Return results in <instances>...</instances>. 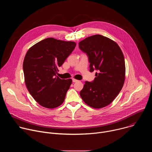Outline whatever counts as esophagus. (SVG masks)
Wrapping results in <instances>:
<instances>
[{"instance_id":"34e87169","label":"esophagus","mask_w":152,"mask_h":152,"mask_svg":"<svg viewBox=\"0 0 152 152\" xmlns=\"http://www.w3.org/2000/svg\"><path fill=\"white\" fill-rule=\"evenodd\" d=\"M72 81H73V82H74V83H75V82H77L78 80H76V79H72Z\"/></svg>"}]
</instances>
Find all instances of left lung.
I'll list each match as a JSON object with an SVG mask.
<instances>
[{
	"instance_id": "left-lung-1",
	"label": "left lung",
	"mask_w": 152,
	"mask_h": 152,
	"mask_svg": "<svg viewBox=\"0 0 152 152\" xmlns=\"http://www.w3.org/2000/svg\"><path fill=\"white\" fill-rule=\"evenodd\" d=\"M87 55L90 71H97L91 82L86 81L80 96L88 106L99 109L110 104L122 89L125 79V61L117 43L101 35L86 38L79 43Z\"/></svg>"
}]
</instances>
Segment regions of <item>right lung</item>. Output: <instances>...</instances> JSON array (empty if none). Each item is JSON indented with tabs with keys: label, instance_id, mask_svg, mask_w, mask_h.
<instances>
[{
	"label": "right lung",
	"instance_id": "obj_1",
	"mask_svg": "<svg viewBox=\"0 0 152 152\" xmlns=\"http://www.w3.org/2000/svg\"><path fill=\"white\" fill-rule=\"evenodd\" d=\"M76 46L73 41L48 38L27 52L23 64L25 83L31 95L42 106L53 109L64 102L72 80L61 79L56 74Z\"/></svg>",
	"mask_w": 152,
	"mask_h": 152
}]
</instances>
